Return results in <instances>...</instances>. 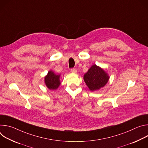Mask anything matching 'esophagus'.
Masks as SVG:
<instances>
[{"instance_id": "obj_1", "label": "esophagus", "mask_w": 148, "mask_h": 148, "mask_svg": "<svg viewBox=\"0 0 148 148\" xmlns=\"http://www.w3.org/2000/svg\"><path fill=\"white\" fill-rule=\"evenodd\" d=\"M71 71L72 73H77V70H76L75 69L73 68V69H71Z\"/></svg>"}]
</instances>
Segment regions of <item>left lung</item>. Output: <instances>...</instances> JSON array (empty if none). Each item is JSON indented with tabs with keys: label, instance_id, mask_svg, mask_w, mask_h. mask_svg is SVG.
Masks as SVG:
<instances>
[{
	"label": "left lung",
	"instance_id": "obj_1",
	"mask_svg": "<svg viewBox=\"0 0 148 148\" xmlns=\"http://www.w3.org/2000/svg\"><path fill=\"white\" fill-rule=\"evenodd\" d=\"M109 78L106 73L95 64L84 75V80L91 91L98 90L104 87Z\"/></svg>",
	"mask_w": 148,
	"mask_h": 148
}]
</instances>
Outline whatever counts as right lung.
<instances>
[{
  "label": "right lung",
  "mask_w": 148,
  "mask_h": 148,
  "mask_svg": "<svg viewBox=\"0 0 148 148\" xmlns=\"http://www.w3.org/2000/svg\"><path fill=\"white\" fill-rule=\"evenodd\" d=\"M45 79L46 85L50 90L57 89L60 84V75H56L51 71L48 73Z\"/></svg>",
  "instance_id": "1"
}]
</instances>
